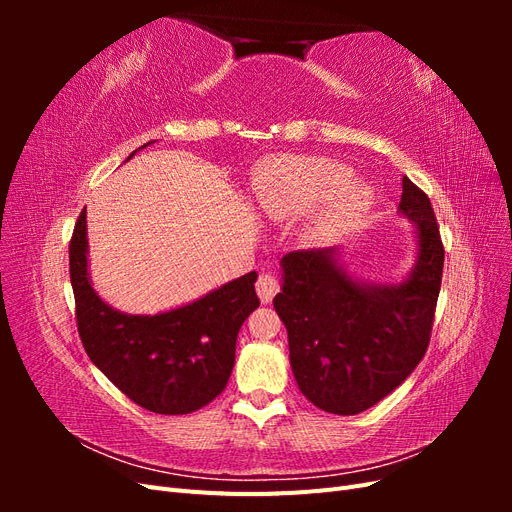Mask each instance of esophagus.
Wrapping results in <instances>:
<instances>
[{"label": "esophagus", "mask_w": 512, "mask_h": 512, "mask_svg": "<svg viewBox=\"0 0 512 512\" xmlns=\"http://www.w3.org/2000/svg\"><path fill=\"white\" fill-rule=\"evenodd\" d=\"M280 290V284H277V277L271 273H260L258 282H256V292L262 303H271L273 297Z\"/></svg>", "instance_id": "1"}]
</instances>
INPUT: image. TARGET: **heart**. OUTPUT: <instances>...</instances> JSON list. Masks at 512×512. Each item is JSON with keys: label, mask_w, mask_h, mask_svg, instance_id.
Wrapping results in <instances>:
<instances>
[{"label": "heart", "mask_w": 512, "mask_h": 512, "mask_svg": "<svg viewBox=\"0 0 512 512\" xmlns=\"http://www.w3.org/2000/svg\"><path fill=\"white\" fill-rule=\"evenodd\" d=\"M256 196L273 218H294L320 205L307 235L329 241L359 222L371 205V190L350 179V170L329 158L282 156L260 166Z\"/></svg>", "instance_id": "heart-1"}]
</instances>
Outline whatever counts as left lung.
<instances>
[{"instance_id":"1","label":"left lung","mask_w":512,"mask_h":512,"mask_svg":"<svg viewBox=\"0 0 512 512\" xmlns=\"http://www.w3.org/2000/svg\"><path fill=\"white\" fill-rule=\"evenodd\" d=\"M399 215L414 226L416 260L399 282L352 275L339 247L282 258L273 307L288 331L301 393L331 414H359L404 382L425 356L444 247L429 198L404 177Z\"/></svg>"}]
</instances>
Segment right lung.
Segmentation results:
<instances>
[{
	"label": "right lung",
	"instance_id": "obj_1",
	"mask_svg": "<svg viewBox=\"0 0 512 512\" xmlns=\"http://www.w3.org/2000/svg\"><path fill=\"white\" fill-rule=\"evenodd\" d=\"M256 280L258 273L250 271L168 312L126 314L108 305L91 282L87 211L70 241V282L85 352L121 393L156 414H190L224 391L241 324L260 305Z\"/></svg>",
	"mask_w": 512,
	"mask_h": 512
}]
</instances>
